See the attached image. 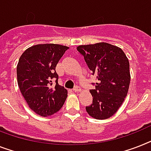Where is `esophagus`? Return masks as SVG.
Segmentation results:
<instances>
[{"instance_id": "obj_1", "label": "esophagus", "mask_w": 151, "mask_h": 151, "mask_svg": "<svg viewBox=\"0 0 151 151\" xmlns=\"http://www.w3.org/2000/svg\"><path fill=\"white\" fill-rule=\"evenodd\" d=\"M73 91H74V92H79L80 91H81V88H80L78 86H76L75 88H73Z\"/></svg>"}]
</instances>
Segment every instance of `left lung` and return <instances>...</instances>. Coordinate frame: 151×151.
<instances>
[{
  "label": "left lung",
  "mask_w": 151,
  "mask_h": 151,
  "mask_svg": "<svg viewBox=\"0 0 151 151\" xmlns=\"http://www.w3.org/2000/svg\"><path fill=\"white\" fill-rule=\"evenodd\" d=\"M77 50L98 79L95 89L90 91L93 101L86 107L87 112L96 119L110 118L118 111L128 93L130 83L128 58L121 48L107 42L81 45Z\"/></svg>",
  "instance_id": "left-lung-1"
}]
</instances>
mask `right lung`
<instances>
[{"instance_id": "1", "label": "right lung", "mask_w": 151, "mask_h": 151, "mask_svg": "<svg viewBox=\"0 0 151 151\" xmlns=\"http://www.w3.org/2000/svg\"><path fill=\"white\" fill-rule=\"evenodd\" d=\"M68 46L38 44L28 48L17 65V80L29 107L41 116H52L60 109L67 90L58 84L56 67ZM56 84L52 86V81Z\"/></svg>"}]
</instances>
